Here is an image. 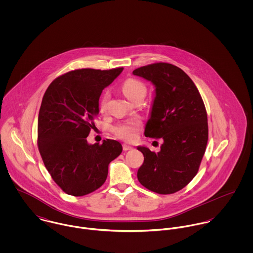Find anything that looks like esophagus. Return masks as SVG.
<instances>
[{"instance_id": "1", "label": "esophagus", "mask_w": 253, "mask_h": 253, "mask_svg": "<svg viewBox=\"0 0 253 253\" xmlns=\"http://www.w3.org/2000/svg\"><path fill=\"white\" fill-rule=\"evenodd\" d=\"M123 149H124V151H128V150L133 149V147L130 146V145L126 144V143H124L123 144Z\"/></svg>"}]
</instances>
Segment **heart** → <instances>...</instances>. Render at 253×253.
Masks as SVG:
<instances>
[{
	"mask_svg": "<svg viewBox=\"0 0 253 253\" xmlns=\"http://www.w3.org/2000/svg\"><path fill=\"white\" fill-rule=\"evenodd\" d=\"M122 90L125 96L130 100L133 101L137 97H144L146 93V87L144 84L135 79H127L122 85ZM109 94L105 93L102 97L100 107L101 109L104 108L106 105V102L108 100ZM140 124L138 121L133 120V121H128L125 122L123 124H120L117 126L114 129L116 135L122 139L125 140H132L135 137L136 131L139 127Z\"/></svg>",
	"mask_w": 253,
	"mask_h": 253,
	"instance_id": "obj_1",
	"label": "heart"
}]
</instances>
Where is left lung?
<instances>
[{
	"label": "left lung",
	"instance_id": "1",
	"mask_svg": "<svg viewBox=\"0 0 253 253\" xmlns=\"http://www.w3.org/2000/svg\"><path fill=\"white\" fill-rule=\"evenodd\" d=\"M132 74L155 86L145 136L163 139L158 153L137 147L144 156L137 178L153 192L175 193L195 177L206 152L209 126L204 101L190 77L172 64L155 63Z\"/></svg>",
	"mask_w": 253,
	"mask_h": 253
}]
</instances>
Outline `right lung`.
Instances as JSON below:
<instances>
[{"mask_svg": "<svg viewBox=\"0 0 253 253\" xmlns=\"http://www.w3.org/2000/svg\"><path fill=\"white\" fill-rule=\"evenodd\" d=\"M79 69L55 79L47 87L38 117V146L44 167L68 195H87L103 185L109 164L123 151L119 141L86 140L99 114L102 90L123 72Z\"/></svg>", "mask_w": 253, "mask_h": 253, "instance_id": "right-lung-1", "label": "right lung"}]
</instances>
